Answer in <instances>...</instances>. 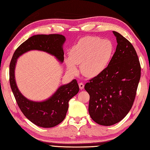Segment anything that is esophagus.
<instances>
[{
  "label": "esophagus",
  "instance_id": "obj_1",
  "mask_svg": "<svg viewBox=\"0 0 150 150\" xmlns=\"http://www.w3.org/2000/svg\"><path fill=\"white\" fill-rule=\"evenodd\" d=\"M79 87L81 90H82L84 88V84L83 83H79Z\"/></svg>",
  "mask_w": 150,
  "mask_h": 150
}]
</instances>
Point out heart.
<instances>
[{
    "instance_id": "obj_1",
    "label": "heart",
    "mask_w": 150,
    "mask_h": 150,
    "mask_svg": "<svg viewBox=\"0 0 150 150\" xmlns=\"http://www.w3.org/2000/svg\"><path fill=\"white\" fill-rule=\"evenodd\" d=\"M114 52V45L109 39L85 37L70 50L69 57L65 59L67 69L74 74L78 72L75 65H80V71L85 77H97L108 69Z\"/></svg>"
}]
</instances>
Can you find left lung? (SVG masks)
<instances>
[{
  "label": "left lung",
  "instance_id": "1",
  "mask_svg": "<svg viewBox=\"0 0 150 150\" xmlns=\"http://www.w3.org/2000/svg\"><path fill=\"white\" fill-rule=\"evenodd\" d=\"M117 48L108 69L85 84L89 94L88 112L102 126H112L121 121L132 108L140 78V62L131 42L112 31Z\"/></svg>",
  "mask_w": 150,
  "mask_h": 150
}]
</instances>
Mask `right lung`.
<instances>
[{"mask_svg":"<svg viewBox=\"0 0 150 150\" xmlns=\"http://www.w3.org/2000/svg\"><path fill=\"white\" fill-rule=\"evenodd\" d=\"M65 37L60 34L35 35L27 39L18 47L12 57L10 65V83L15 98L24 115L36 126L48 128L60 124L66 117L69 102L79 92L76 79L61 85L48 99L35 102L26 98L17 86L15 69L17 59L30 50L45 52L54 56L62 63L64 60L63 46Z\"/></svg>","mask_w":150,"mask_h":150,"instance_id":"obj_1","label":"right lung"}]
</instances>
